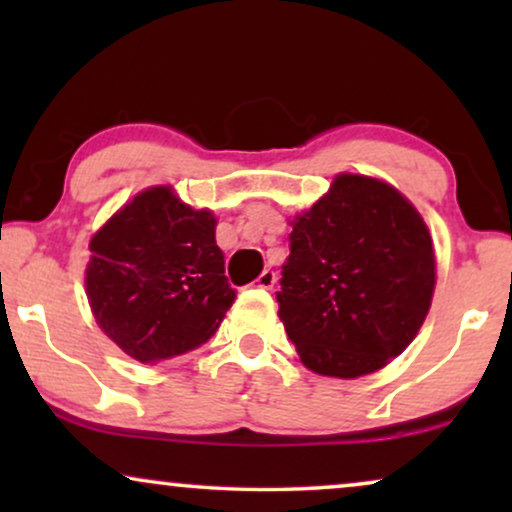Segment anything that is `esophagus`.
I'll return each instance as SVG.
<instances>
[{
	"instance_id": "1",
	"label": "esophagus",
	"mask_w": 512,
	"mask_h": 512,
	"mask_svg": "<svg viewBox=\"0 0 512 512\" xmlns=\"http://www.w3.org/2000/svg\"><path fill=\"white\" fill-rule=\"evenodd\" d=\"M275 282H277V272L270 270V268H265L261 275H258V279H256V284L261 286V289H272V286H275Z\"/></svg>"
}]
</instances>
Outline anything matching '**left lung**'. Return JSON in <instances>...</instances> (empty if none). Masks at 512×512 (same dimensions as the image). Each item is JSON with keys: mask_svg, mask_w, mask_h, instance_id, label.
Masks as SVG:
<instances>
[{"mask_svg": "<svg viewBox=\"0 0 512 512\" xmlns=\"http://www.w3.org/2000/svg\"><path fill=\"white\" fill-rule=\"evenodd\" d=\"M291 226L277 303L300 361L342 380L387 366L415 340L436 289L422 216L394 186L338 174Z\"/></svg>", "mask_w": 512, "mask_h": 512, "instance_id": "8db88e82", "label": "left lung"}]
</instances>
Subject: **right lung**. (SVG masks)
<instances>
[{
  "label": "right lung",
  "mask_w": 512,
  "mask_h": 512,
  "mask_svg": "<svg viewBox=\"0 0 512 512\" xmlns=\"http://www.w3.org/2000/svg\"><path fill=\"white\" fill-rule=\"evenodd\" d=\"M216 219L172 186L146 188L90 240L86 293L97 326L139 363L184 356L212 338L235 300Z\"/></svg>",
  "instance_id": "right-lung-1"
}]
</instances>
